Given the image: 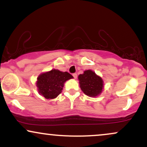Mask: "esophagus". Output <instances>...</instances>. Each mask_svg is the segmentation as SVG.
<instances>
[{"label":"esophagus","mask_w":147,"mask_h":147,"mask_svg":"<svg viewBox=\"0 0 147 147\" xmlns=\"http://www.w3.org/2000/svg\"><path fill=\"white\" fill-rule=\"evenodd\" d=\"M72 76H73L74 78H75V79H77V73H74L73 75H72Z\"/></svg>","instance_id":"obj_1"}]
</instances>
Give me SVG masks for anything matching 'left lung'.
<instances>
[{
  "label": "left lung",
  "instance_id": "obj_1",
  "mask_svg": "<svg viewBox=\"0 0 147 147\" xmlns=\"http://www.w3.org/2000/svg\"><path fill=\"white\" fill-rule=\"evenodd\" d=\"M79 85L84 93L89 97H97L100 95L104 87L102 79L91 70H85L78 77Z\"/></svg>",
  "mask_w": 147,
  "mask_h": 147
}]
</instances>
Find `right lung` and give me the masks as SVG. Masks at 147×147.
I'll return each mask as SVG.
<instances>
[{"mask_svg": "<svg viewBox=\"0 0 147 147\" xmlns=\"http://www.w3.org/2000/svg\"><path fill=\"white\" fill-rule=\"evenodd\" d=\"M72 78L68 72L53 69L38 76L36 86L39 94L45 99H55L61 92L64 83Z\"/></svg>", "mask_w": 147, "mask_h": 147, "instance_id": "1", "label": "right lung"}]
</instances>
